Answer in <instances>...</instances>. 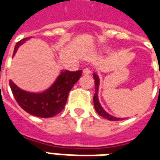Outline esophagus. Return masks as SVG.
I'll use <instances>...</instances> for the list:
<instances>
[{"instance_id": "esophagus-1", "label": "esophagus", "mask_w": 160, "mask_h": 160, "mask_svg": "<svg viewBox=\"0 0 160 160\" xmlns=\"http://www.w3.org/2000/svg\"><path fill=\"white\" fill-rule=\"evenodd\" d=\"M91 69L89 68H84L83 69V73L84 74H89V73H91Z\"/></svg>"}]
</instances>
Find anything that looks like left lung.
I'll use <instances>...</instances> for the list:
<instances>
[{
    "instance_id": "left-lung-1",
    "label": "left lung",
    "mask_w": 160,
    "mask_h": 160,
    "mask_svg": "<svg viewBox=\"0 0 160 160\" xmlns=\"http://www.w3.org/2000/svg\"><path fill=\"white\" fill-rule=\"evenodd\" d=\"M160 74V72H159ZM93 78L94 80H95V93H94L93 96V104H94V108L97 111V113L101 117L106 118L108 120L110 121H119L122 120L123 118H116V117H113L110 115L108 112L104 111V108L101 106L100 103H99V100H98V88H99V78L98 76V74L96 73H93Z\"/></svg>"
}]
</instances>
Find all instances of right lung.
Wrapping results in <instances>:
<instances>
[{"label":"right lung","instance_id":"add662e5","mask_svg":"<svg viewBox=\"0 0 160 160\" xmlns=\"http://www.w3.org/2000/svg\"><path fill=\"white\" fill-rule=\"evenodd\" d=\"M30 38H26L16 43L12 57L19 47ZM81 70L75 72L62 70L55 82L48 89L40 92L22 90L12 80H9V85L14 98L24 111L38 118H52L64 109L70 90L81 77Z\"/></svg>","mask_w":160,"mask_h":160}]
</instances>
